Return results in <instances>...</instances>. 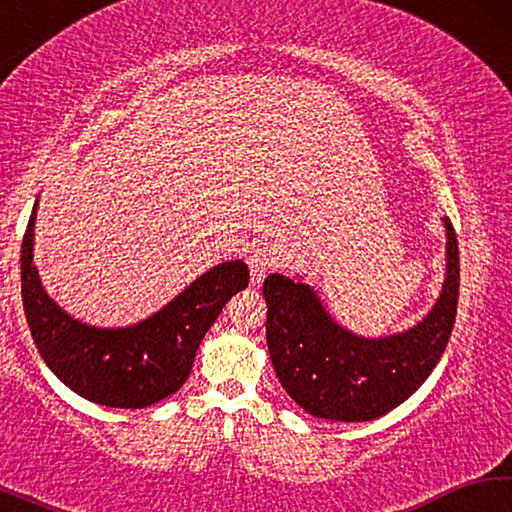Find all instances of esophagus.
I'll use <instances>...</instances> for the list:
<instances>
[{
  "mask_svg": "<svg viewBox=\"0 0 512 512\" xmlns=\"http://www.w3.org/2000/svg\"><path fill=\"white\" fill-rule=\"evenodd\" d=\"M277 264V255L273 248L268 246H259L253 255L248 257V266H250V277H253V284H259L266 277V273L271 271V266Z\"/></svg>",
  "mask_w": 512,
  "mask_h": 512,
  "instance_id": "1",
  "label": "esophagus"
}]
</instances>
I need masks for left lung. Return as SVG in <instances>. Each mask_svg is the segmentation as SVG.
Listing matches in <instances>:
<instances>
[{
    "label": "left lung",
    "mask_w": 512,
    "mask_h": 512,
    "mask_svg": "<svg viewBox=\"0 0 512 512\" xmlns=\"http://www.w3.org/2000/svg\"><path fill=\"white\" fill-rule=\"evenodd\" d=\"M445 225V282L413 327L379 339L354 334L329 314L305 277L271 273L264 280L266 345L284 391L314 418L368 422L418 391L443 357L458 305V244Z\"/></svg>",
    "instance_id": "8db88e82"
}]
</instances>
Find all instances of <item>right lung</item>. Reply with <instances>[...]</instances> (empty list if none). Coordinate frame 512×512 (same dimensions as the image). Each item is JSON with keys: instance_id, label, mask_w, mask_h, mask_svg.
Listing matches in <instances>:
<instances>
[{"instance_id": "1", "label": "right lung", "mask_w": 512, "mask_h": 512, "mask_svg": "<svg viewBox=\"0 0 512 512\" xmlns=\"http://www.w3.org/2000/svg\"><path fill=\"white\" fill-rule=\"evenodd\" d=\"M38 201L22 241V302L40 357L76 395L112 409H144L178 391L198 345L235 293L248 287L244 259L212 266L135 325L97 327L58 305L33 262Z\"/></svg>"}]
</instances>
